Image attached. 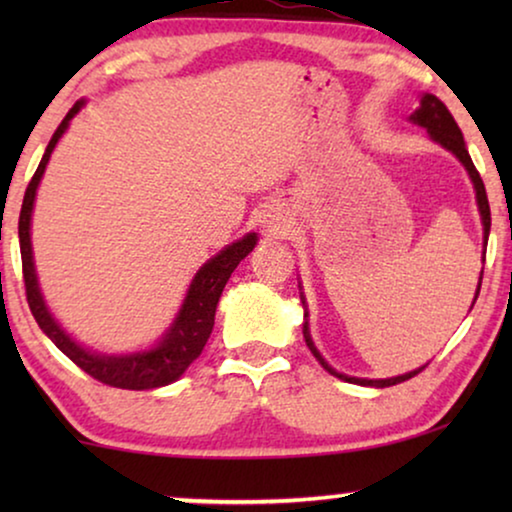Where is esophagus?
<instances>
[{"label":"esophagus","instance_id":"esophagus-1","mask_svg":"<svg viewBox=\"0 0 512 512\" xmlns=\"http://www.w3.org/2000/svg\"><path fill=\"white\" fill-rule=\"evenodd\" d=\"M265 230H268L270 235H279L284 230V226H282V223H279V219H272L268 226H265Z\"/></svg>","mask_w":512,"mask_h":512}]
</instances>
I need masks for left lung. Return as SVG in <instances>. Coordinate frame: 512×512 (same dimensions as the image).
<instances>
[{
    "mask_svg": "<svg viewBox=\"0 0 512 512\" xmlns=\"http://www.w3.org/2000/svg\"><path fill=\"white\" fill-rule=\"evenodd\" d=\"M410 123L419 125V128H426V132H429V137L433 139V142L443 146L445 151H450L454 158L459 160L461 165L466 167L468 177H471V184H473V191H475V202H478V212H480V221H482V244H485L487 249V237H489V226H492V214H489V202H487V191H485V184H482L480 174L478 170H475L473 160L471 156H468V149H466V142H464V135H461L459 125L457 121H454L450 111H447V107L443 102L438 100L436 95L431 93H422V97H419V107L412 111L410 114ZM482 261H485V251H482ZM480 284H482V270H480V279H478V289H475V296H473V303H471V310L475 305V300H478V293H480ZM303 289V286H300ZM300 300H303V310H305V321H303V335H305V342L307 347H310V352L317 356V361L324 366L328 373L340 377V380L345 382H352V384H361V387H391V384H398V382H405L410 380V377H415L417 373H422V368L417 370H410V373L405 375H396V377H384V380H368V377H349L345 373H338V370L328 366V361L321 356V352L317 347H314L312 342V335H310V321H307V303H305V296L300 293Z\"/></svg>",
    "mask_w": 512,
    "mask_h": 512,
    "instance_id": "8db88e82",
    "label": "left lung"
}]
</instances>
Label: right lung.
<instances>
[{
  "instance_id": "obj_1",
  "label": "right lung",
  "mask_w": 512,
  "mask_h": 512,
  "mask_svg": "<svg viewBox=\"0 0 512 512\" xmlns=\"http://www.w3.org/2000/svg\"><path fill=\"white\" fill-rule=\"evenodd\" d=\"M86 107V100H79L69 109V114L62 118L58 130L53 132L51 142H48L44 158L34 172V177L27 186L23 209H20V221H18V237H20V256H23V279H25V291H27V303L37 319L41 331H44L55 347L62 354L69 356L76 366L86 370L90 377L100 380L102 384L118 389H158L167 387V384L177 382L181 375L186 373L188 366L198 359L205 349L209 335L214 328V314L219 298L223 293V286L233 275V270L240 265L244 256L256 247L258 235L247 233L240 240L223 247L219 254L209 258L202 268L195 272V277L188 284V291L181 303L179 312L174 314L172 324L165 328V333L160 335L158 342L149 349H139V352L128 354H104L93 352V349L83 347L81 342H76L69 335L58 319L53 317L51 307L46 305L44 293H41L37 268H34V254H32V212H34V200H37V188L44 177L48 160L55 146H58L60 137L65 135L72 118Z\"/></svg>"
}]
</instances>
